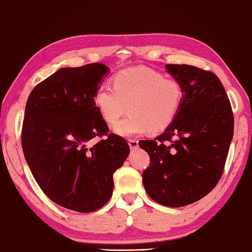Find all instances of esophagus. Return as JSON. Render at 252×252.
<instances>
[{
	"label": "esophagus",
	"instance_id": "esophagus-1",
	"mask_svg": "<svg viewBox=\"0 0 252 252\" xmlns=\"http://www.w3.org/2000/svg\"><path fill=\"white\" fill-rule=\"evenodd\" d=\"M129 146L131 150H135L139 147V141L137 140H129Z\"/></svg>",
	"mask_w": 252,
	"mask_h": 252
}]
</instances>
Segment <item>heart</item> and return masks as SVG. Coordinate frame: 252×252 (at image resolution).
<instances>
[{"label":"heart","mask_w":252,"mask_h":252,"mask_svg":"<svg viewBox=\"0 0 252 252\" xmlns=\"http://www.w3.org/2000/svg\"><path fill=\"white\" fill-rule=\"evenodd\" d=\"M111 83L112 87L97 88L94 103L109 125L117 123L127 108L130 115L113 129L125 137L166 130L174 122L184 101L180 82L165 78L147 67L126 68L117 73Z\"/></svg>","instance_id":"1"}]
</instances>
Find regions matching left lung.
I'll list each match as a JSON object with an SVG mask.
<instances>
[{
	"label": "left lung",
	"mask_w": 252,
	"mask_h": 252,
	"mask_svg": "<svg viewBox=\"0 0 252 252\" xmlns=\"http://www.w3.org/2000/svg\"><path fill=\"white\" fill-rule=\"evenodd\" d=\"M184 87L174 122L154 140L140 141L151 164L145 191L157 203L180 208L199 201L218 185L234 135V116L220 78L188 64H167Z\"/></svg>",
	"instance_id": "1"
}]
</instances>
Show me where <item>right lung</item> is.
Returning a JSON list of instances; mask_svg holds the SVG:
<instances>
[{
    "instance_id": "obj_1",
    "label": "right lung",
    "mask_w": 252,
    "mask_h": 252,
    "mask_svg": "<svg viewBox=\"0 0 252 252\" xmlns=\"http://www.w3.org/2000/svg\"><path fill=\"white\" fill-rule=\"evenodd\" d=\"M101 63L62 67L33 88L25 109L22 146L34 180L49 199L88 213L112 195L113 172L130 153L125 139L107 135L94 94L109 74Z\"/></svg>"
}]
</instances>
